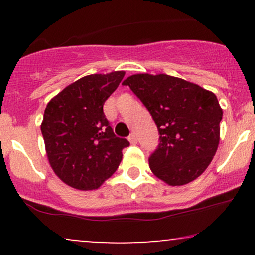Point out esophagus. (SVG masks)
I'll use <instances>...</instances> for the list:
<instances>
[{"mask_svg":"<svg viewBox=\"0 0 255 255\" xmlns=\"http://www.w3.org/2000/svg\"><path fill=\"white\" fill-rule=\"evenodd\" d=\"M128 141L130 142L131 145H135L136 142H137V139H136V136H135V134L134 133H131L129 136H128Z\"/></svg>","mask_w":255,"mask_h":255,"instance_id":"34e87169","label":"esophagus"}]
</instances>
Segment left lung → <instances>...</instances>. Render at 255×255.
I'll use <instances>...</instances> for the list:
<instances>
[{"label": "left lung", "instance_id": "obj_1", "mask_svg": "<svg viewBox=\"0 0 255 255\" xmlns=\"http://www.w3.org/2000/svg\"><path fill=\"white\" fill-rule=\"evenodd\" d=\"M122 84L144 103L159 131V145L148 159L154 176L169 186L200 176L219 144L223 110L215 93L168 74L140 73Z\"/></svg>", "mask_w": 255, "mask_h": 255}]
</instances>
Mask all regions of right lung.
<instances>
[{"label":"right lung","mask_w":255,"mask_h":255,"mask_svg":"<svg viewBox=\"0 0 255 255\" xmlns=\"http://www.w3.org/2000/svg\"><path fill=\"white\" fill-rule=\"evenodd\" d=\"M125 77L124 71L80 78L52 97L44 110L42 130L50 166L79 191L98 189L122 160L129 142L114 134L103 105Z\"/></svg>","instance_id":"right-lung-1"}]
</instances>
